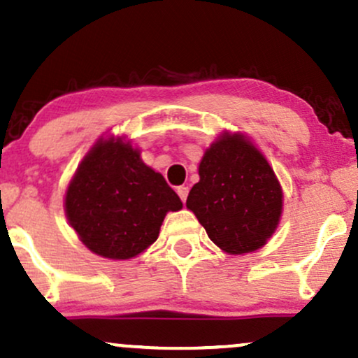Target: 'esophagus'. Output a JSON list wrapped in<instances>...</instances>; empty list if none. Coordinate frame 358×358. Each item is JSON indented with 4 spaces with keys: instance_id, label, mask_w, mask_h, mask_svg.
Returning a JSON list of instances; mask_svg holds the SVG:
<instances>
[{
    "instance_id": "esophagus-1",
    "label": "esophagus",
    "mask_w": 358,
    "mask_h": 358,
    "mask_svg": "<svg viewBox=\"0 0 358 358\" xmlns=\"http://www.w3.org/2000/svg\"><path fill=\"white\" fill-rule=\"evenodd\" d=\"M176 193H178V196L182 198V201L185 203V201H187V196H188V187H178L176 188Z\"/></svg>"
}]
</instances>
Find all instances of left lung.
<instances>
[{"instance_id": "1", "label": "left lung", "mask_w": 358, "mask_h": 358, "mask_svg": "<svg viewBox=\"0 0 358 358\" xmlns=\"http://www.w3.org/2000/svg\"><path fill=\"white\" fill-rule=\"evenodd\" d=\"M187 208L230 255L255 252L277 230L283 193L272 166L242 133H223L198 166Z\"/></svg>"}]
</instances>
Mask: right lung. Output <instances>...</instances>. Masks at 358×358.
I'll return each instance as SVG.
<instances>
[{
	"label": "right lung",
	"instance_id": "right-lung-1",
	"mask_svg": "<svg viewBox=\"0 0 358 358\" xmlns=\"http://www.w3.org/2000/svg\"><path fill=\"white\" fill-rule=\"evenodd\" d=\"M183 203L162 173L146 166L130 141H98L80 163L64 198V212L86 248L128 260L158 238L163 218Z\"/></svg>",
	"mask_w": 358,
	"mask_h": 358
}]
</instances>
